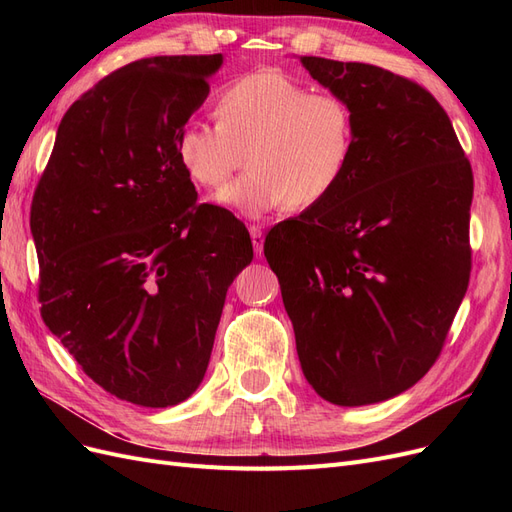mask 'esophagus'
Returning <instances> with one entry per match:
<instances>
[{
  "label": "esophagus",
  "instance_id": "34e87169",
  "mask_svg": "<svg viewBox=\"0 0 512 512\" xmlns=\"http://www.w3.org/2000/svg\"><path fill=\"white\" fill-rule=\"evenodd\" d=\"M250 235H252V243H254V252L262 254V245H265V235H262V228L258 224H252Z\"/></svg>",
  "mask_w": 512,
  "mask_h": 512
}]
</instances>
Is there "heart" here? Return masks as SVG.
Masks as SVG:
<instances>
[{
  "label": "heart",
  "mask_w": 512,
  "mask_h": 512,
  "mask_svg": "<svg viewBox=\"0 0 512 512\" xmlns=\"http://www.w3.org/2000/svg\"><path fill=\"white\" fill-rule=\"evenodd\" d=\"M215 123L185 121L175 138L179 166L215 190L243 162L250 170L218 194L226 207L262 218L286 203L312 209L348 175L356 145L350 104L309 91L282 70L262 68L226 83L213 104Z\"/></svg>",
  "instance_id": "obj_1"
}]
</instances>
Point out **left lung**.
<instances>
[{
	"label": "left lung",
	"mask_w": 512,
	"mask_h": 512,
	"mask_svg": "<svg viewBox=\"0 0 512 512\" xmlns=\"http://www.w3.org/2000/svg\"><path fill=\"white\" fill-rule=\"evenodd\" d=\"M354 113L342 185L269 230L305 380L335 406L408 391L438 361L468 290L474 177L425 87L378 66L299 57Z\"/></svg>",
	"instance_id": "obj_1"
}]
</instances>
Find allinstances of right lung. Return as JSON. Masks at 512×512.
Wrapping results in <instances>:
<instances>
[{
  "label": "right lung",
  "mask_w": 512,
  "mask_h": 512,
  "mask_svg": "<svg viewBox=\"0 0 512 512\" xmlns=\"http://www.w3.org/2000/svg\"><path fill=\"white\" fill-rule=\"evenodd\" d=\"M222 53L147 57L76 100L32 200L42 320L106 393L177 406L203 382L245 224L198 203L175 138Z\"/></svg>",
  "instance_id": "1"
}]
</instances>
